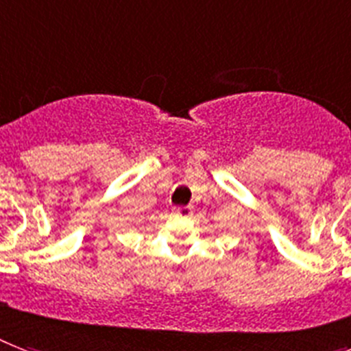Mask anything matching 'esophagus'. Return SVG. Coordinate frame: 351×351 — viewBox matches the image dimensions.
Returning <instances> with one entry per match:
<instances>
[{
	"instance_id": "esophagus-1",
	"label": "esophagus",
	"mask_w": 351,
	"mask_h": 351,
	"mask_svg": "<svg viewBox=\"0 0 351 351\" xmlns=\"http://www.w3.org/2000/svg\"><path fill=\"white\" fill-rule=\"evenodd\" d=\"M173 213L178 216H191L193 215V207L191 205H184V207H175L173 209Z\"/></svg>"
}]
</instances>
